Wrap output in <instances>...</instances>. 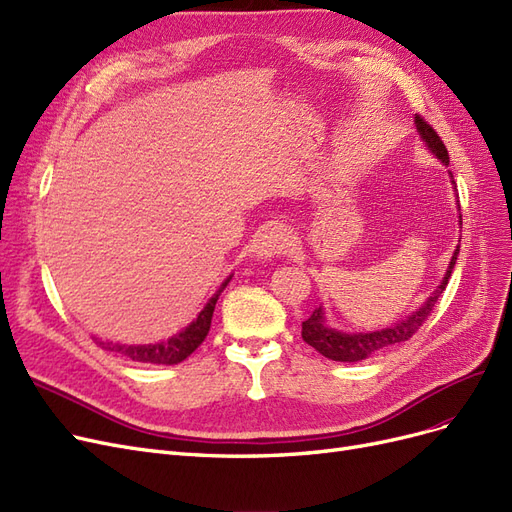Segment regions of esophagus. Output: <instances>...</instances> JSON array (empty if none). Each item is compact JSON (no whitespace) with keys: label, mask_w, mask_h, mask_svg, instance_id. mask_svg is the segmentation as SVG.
Returning a JSON list of instances; mask_svg holds the SVG:
<instances>
[{"label":"esophagus","mask_w":512,"mask_h":512,"mask_svg":"<svg viewBox=\"0 0 512 512\" xmlns=\"http://www.w3.org/2000/svg\"><path fill=\"white\" fill-rule=\"evenodd\" d=\"M293 251V238L287 232L283 225H274L263 229L257 238V246H255V253L257 257H276V255H287Z\"/></svg>","instance_id":"34e87169"}]
</instances>
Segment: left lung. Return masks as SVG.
Wrapping results in <instances>:
<instances>
[{
    "mask_svg": "<svg viewBox=\"0 0 512 512\" xmlns=\"http://www.w3.org/2000/svg\"><path fill=\"white\" fill-rule=\"evenodd\" d=\"M415 123H417V129H419L421 138L425 140L427 148H430V151L442 163H447V166H449V151H447V146H444V142L440 140L438 131L430 123H427L421 117V114H417ZM457 255H459V244H457V249H455V253L451 257L449 270H447V274H444L438 289L430 295V300H427L417 312H412V315L406 317L404 321L395 323L393 327L381 329V332H372V334H342V332H336V329H329L325 325L323 310L317 308L302 323V338H304V342L310 344L312 349L319 351L327 359H334V361H359V359H366L368 355H372L376 351L385 349V346L398 344V342H404V340L412 338V334L419 332V327L425 323V319L432 315V310H434L438 298L442 295V291L447 289L451 272H453V266H455V261H457Z\"/></svg>",
    "mask_w": 512,
    "mask_h": 512,
    "instance_id": "obj_1",
    "label": "left lung"
}]
</instances>
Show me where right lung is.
<instances>
[{
  "label": "right lung",
  "mask_w": 512,
  "mask_h": 512,
  "mask_svg": "<svg viewBox=\"0 0 512 512\" xmlns=\"http://www.w3.org/2000/svg\"><path fill=\"white\" fill-rule=\"evenodd\" d=\"M227 283H229V278L225 280L219 293L227 287ZM219 293L214 295V298L204 306V310L197 315V319L185 329V332L172 336L168 342L142 344V346H125V344H112V342H97V344H100L106 351L121 353V355L129 357L131 361H142V364H163V366L180 364V361L187 359L208 336L214 304H217V300H219Z\"/></svg>",
  "instance_id": "right-lung-1"
}]
</instances>
